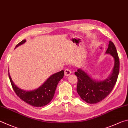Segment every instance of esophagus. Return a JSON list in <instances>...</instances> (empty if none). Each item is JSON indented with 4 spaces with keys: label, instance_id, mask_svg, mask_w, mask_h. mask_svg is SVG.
I'll use <instances>...</instances> for the list:
<instances>
[{
    "label": "esophagus",
    "instance_id": "34e87169",
    "mask_svg": "<svg viewBox=\"0 0 128 128\" xmlns=\"http://www.w3.org/2000/svg\"><path fill=\"white\" fill-rule=\"evenodd\" d=\"M71 73H72L71 70L69 69H66L64 71V74H65V76H68L69 75H70Z\"/></svg>",
    "mask_w": 128,
    "mask_h": 128
}]
</instances>
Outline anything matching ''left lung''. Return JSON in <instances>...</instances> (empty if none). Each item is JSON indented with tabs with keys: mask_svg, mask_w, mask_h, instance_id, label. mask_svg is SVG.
Segmentation results:
<instances>
[{
	"mask_svg": "<svg viewBox=\"0 0 128 128\" xmlns=\"http://www.w3.org/2000/svg\"><path fill=\"white\" fill-rule=\"evenodd\" d=\"M106 54H110L114 59L112 73L106 80H96L81 68L74 73L78 78L76 91L80 98L88 104H96L102 100L110 94L116 83L120 62L116 48L112 41H109Z\"/></svg>",
	"mask_w": 128,
	"mask_h": 128,
	"instance_id": "obj_1",
	"label": "left lung"
}]
</instances>
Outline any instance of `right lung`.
<instances>
[{
  "label": "right lung",
  "instance_id": "obj_1",
  "mask_svg": "<svg viewBox=\"0 0 128 128\" xmlns=\"http://www.w3.org/2000/svg\"><path fill=\"white\" fill-rule=\"evenodd\" d=\"M26 41V40H23L15 48L24 44ZM8 75L13 90L22 100L34 107H42L52 100L58 83L63 78L64 72L62 70L52 74L40 87L32 90H25L18 88L12 80L9 70Z\"/></svg>",
  "mask_w": 128,
  "mask_h": 128
}]
</instances>
